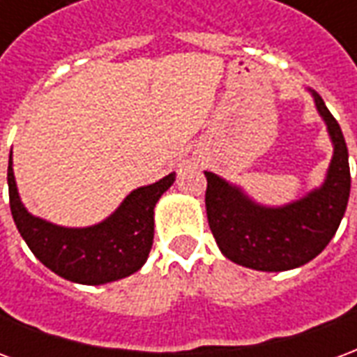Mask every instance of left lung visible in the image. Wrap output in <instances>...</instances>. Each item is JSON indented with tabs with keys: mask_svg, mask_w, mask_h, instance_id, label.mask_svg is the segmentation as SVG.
<instances>
[{
	"mask_svg": "<svg viewBox=\"0 0 357 357\" xmlns=\"http://www.w3.org/2000/svg\"><path fill=\"white\" fill-rule=\"evenodd\" d=\"M315 109L327 126L333 158L319 187L287 202L266 206L214 172L206 176V216L225 258L256 271H287L304 266L335 237L350 197V166L344 135L317 91Z\"/></svg>",
	"mask_w": 357,
	"mask_h": 357,
	"instance_id": "8db88e82",
	"label": "left lung"
}]
</instances>
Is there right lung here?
Returning <instances> with one entry per match:
<instances>
[{
    "mask_svg": "<svg viewBox=\"0 0 357 357\" xmlns=\"http://www.w3.org/2000/svg\"><path fill=\"white\" fill-rule=\"evenodd\" d=\"M174 181L172 172L156 183L133 189L99 224L65 227L30 214L22 204L13 172V151L7 170L11 214L20 237L45 268L80 284L112 283L143 268L155 237L156 202Z\"/></svg>",
    "mask_w": 357,
    "mask_h": 357,
    "instance_id": "obj_1",
    "label": "right lung"
}]
</instances>
